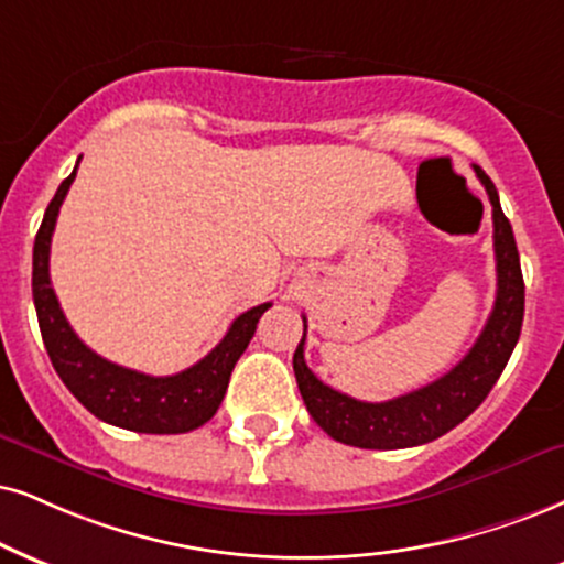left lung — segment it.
Returning <instances> with one entry per match:
<instances>
[{"label":"left lung","instance_id":"obj_1","mask_svg":"<svg viewBox=\"0 0 564 564\" xmlns=\"http://www.w3.org/2000/svg\"><path fill=\"white\" fill-rule=\"evenodd\" d=\"M491 200V219H495V259H497V297L489 322L478 335L468 356L442 379L402 394L387 402H364L350 394L337 392L305 366V316L303 339L293 356L297 389H301L311 419L322 426L332 440L350 444L360 449H402L440 440L468 419L486 400L507 360L516 350L520 326L525 311V284L520 271V256L512 235L510 219L499 206V193L489 175L476 166Z\"/></svg>","mask_w":564,"mask_h":564}]
</instances>
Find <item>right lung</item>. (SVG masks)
Returning <instances> with one entry per match:
<instances>
[{
  "instance_id": "obj_1",
  "label": "right lung",
  "mask_w": 564,
  "mask_h": 564,
  "mask_svg": "<svg viewBox=\"0 0 564 564\" xmlns=\"http://www.w3.org/2000/svg\"><path fill=\"white\" fill-rule=\"evenodd\" d=\"M78 164H75L73 175L62 180L52 204L46 206L44 221L39 227L36 242H33V303H36L41 337H44L54 371L59 373V379L65 381V387L78 398L83 408L112 426L138 431V434H185V431L204 426L225 400L232 368L271 303H261L240 314L206 358L175 377H149V373L96 356L67 324L57 295H54L52 280H48L52 232Z\"/></svg>"
}]
</instances>
